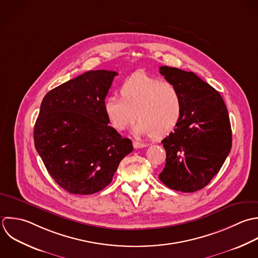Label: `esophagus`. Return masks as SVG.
<instances>
[{
	"instance_id": "34e87169",
	"label": "esophagus",
	"mask_w": 258,
	"mask_h": 258,
	"mask_svg": "<svg viewBox=\"0 0 258 258\" xmlns=\"http://www.w3.org/2000/svg\"><path fill=\"white\" fill-rule=\"evenodd\" d=\"M133 145H134V148L135 149H141V148H146L147 145L144 144V143H140L138 141H134L133 142Z\"/></svg>"
}]
</instances>
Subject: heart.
Wrapping results in <instances>:
<instances>
[{
  "label": "heart",
  "instance_id": "1",
  "mask_svg": "<svg viewBox=\"0 0 258 258\" xmlns=\"http://www.w3.org/2000/svg\"><path fill=\"white\" fill-rule=\"evenodd\" d=\"M120 96L108 95L103 102L106 117L118 132L134 126L136 136L161 139L171 134L184 113L180 90L172 83L138 71L126 77L119 88Z\"/></svg>",
  "mask_w": 258,
  "mask_h": 258
}]
</instances>
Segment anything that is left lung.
Returning <instances> with one entry per match:
<instances>
[{
    "mask_svg": "<svg viewBox=\"0 0 258 258\" xmlns=\"http://www.w3.org/2000/svg\"><path fill=\"white\" fill-rule=\"evenodd\" d=\"M160 73L180 90L184 113L162 141L167 158L159 178L175 191L196 192L210 183L230 153L228 110L220 93L194 72L162 66Z\"/></svg>",
    "mask_w": 258,
    "mask_h": 258,
    "instance_id": "1",
    "label": "left lung"
}]
</instances>
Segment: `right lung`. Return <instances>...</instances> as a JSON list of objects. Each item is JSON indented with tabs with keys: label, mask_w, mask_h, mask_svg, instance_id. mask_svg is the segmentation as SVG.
Wrapping results in <instances>:
<instances>
[{
	"label": "right lung",
	"mask_w": 258,
	"mask_h": 258,
	"mask_svg": "<svg viewBox=\"0 0 258 258\" xmlns=\"http://www.w3.org/2000/svg\"><path fill=\"white\" fill-rule=\"evenodd\" d=\"M114 71L92 70L50 90L34 126L35 148L54 181L71 194L90 195L112 180L133 152L111 126L103 102Z\"/></svg>",
	"instance_id": "add662e5"
}]
</instances>
